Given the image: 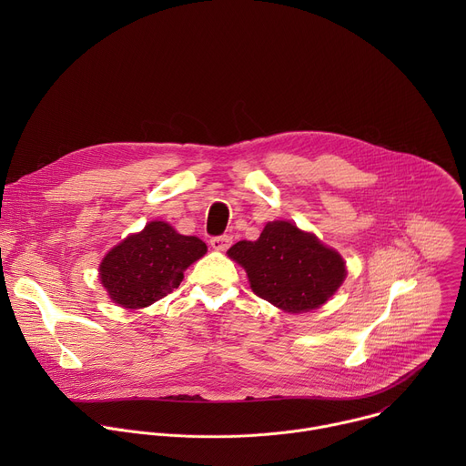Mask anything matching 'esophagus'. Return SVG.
Instances as JSON below:
<instances>
[{"instance_id": "1", "label": "esophagus", "mask_w": 466, "mask_h": 466, "mask_svg": "<svg viewBox=\"0 0 466 466\" xmlns=\"http://www.w3.org/2000/svg\"><path fill=\"white\" fill-rule=\"evenodd\" d=\"M210 245L216 250H227L232 245V238L230 236H216L210 239Z\"/></svg>"}]
</instances>
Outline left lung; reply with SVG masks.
<instances>
[{
  "label": "left lung",
  "instance_id": "left-lung-1",
  "mask_svg": "<svg viewBox=\"0 0 466 466\" xmlns=\"http://www.w3.org/2000/svg\"><path fill=\"white\" fill-rule=\"evenodd\" d=\"M227 254L258 297L288 313L320 308L347 277L339 252L289 221L268 223L256 241H238Z\"/></svg>",
  "mask_w": 466,
  "mask_h": 466
}]
</instances>
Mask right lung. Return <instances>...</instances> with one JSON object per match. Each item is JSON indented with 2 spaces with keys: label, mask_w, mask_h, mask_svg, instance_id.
I'll return each instance as SVG.
<instances>
[{
  "label": "right lung",
  "mask_w": 466,
  "mask_h": 466,
  "mask_svg": "<svg viewBox=\"0 0 466 466\" xmlns=\"http://www.w3.org/2000/svg\"><path fill=\"white\" fill-rule=\"evenodd\" d=\"M205 254L203 239L182 236L169 223L151 221L108 250L99 279L117 306L140 309L177 289L184 271Z\"/></svg>",
  "instance_id": "obj_1"
}]
</instances>
